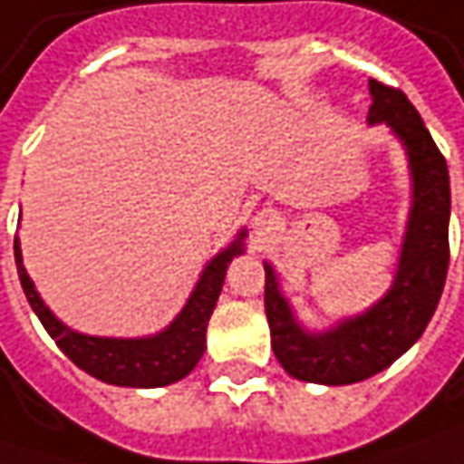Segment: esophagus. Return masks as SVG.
<instances>
[{"instance_id":"obj_1","label":"esophagus","mask_w":464,"mask_h":464,"mask_svg":"<svg viewBox=\"0 0 464 464\" xmlns=\"http://www.w3.org/2000/svg\"><path fill=\"white\" fill-rule=\"evenodd\" d=\"M253 227L260 229V232H271V229H276L278 227L276 211H258V214L253 217Z\"/></svg>"}]
</instances>
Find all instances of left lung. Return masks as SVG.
Instances as JSON below:
<instances>
[{
	"mask_svg": "<svg viewBox=\"0 0 464 464\" xmlns=\"http://www.w3.org/2000/svg\"><path fill=\"white\" fill-rule=\"evenodd\" d=\"M369 123L384 121L401 136L413 169V211L398 276L377 307L325 335H307L278 295L266 266V317L281 366L304 382L351 384L382 372L413 346L437 310L450 268V172L423 118L401 87L369 80Z\"/></svg>",
	"mask_w": 464,
	"mask_h": 464,
	"instance_id": "left-lung-1",
	"label": "left lung"
}]
</instances>
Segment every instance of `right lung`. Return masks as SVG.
I'll list each match as a JSON object with an SVG mask.
<instances>
[{"label":"right lung","instance_id":"add662e5","mask_svg":"<svg viewBox=\"0 0 464 464\" xmlns=\"http://www.w3.org/2000/svg\"><path fill=\"white\" fill-rule=\"evenodd\" d=\"M242 237L245 235H240V240ZM240 240L232 242L224 253H219L206 266L196 292L190 295L183 312L178 314V320L165 333H160L154 338H136V341L92 338V335H82V333H74V330L62 325L41 302L33 281L27 278L17 237H14V263H17V276H20L30 307L38 314V320L44 323L48 335L56 341V346L62 348L74 364L108 384L162 387V384L183 380L186 374H190V369L198 364V359L204 356L206 325H208V317L217 307V299L222 292L227 266L235 256L242 253Z\"/></svg>","mask_w":464,"mask_h":464}]
</instances>
